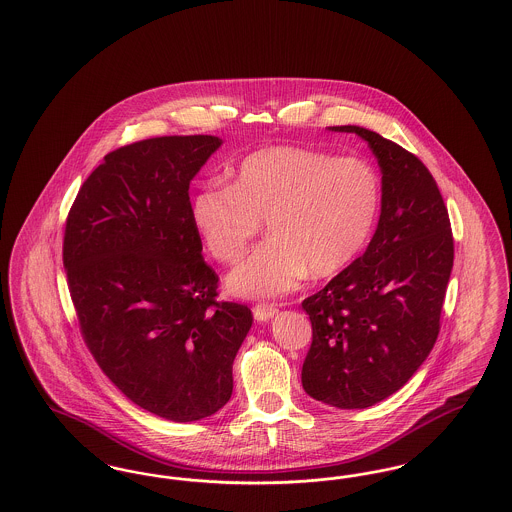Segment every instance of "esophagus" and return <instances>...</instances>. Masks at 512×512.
<instances>
[{"label":"esophagus","mask_w":512,"mask_h":512,"mask_svg":"<svg viewBox=\"0 0 512 512\" xmlns=\"http://www.w3.org/2000/svg\"><path fill=\"white\" fill-rule=\"evenodd\" d=\"M278 313V309L274 307V305H255L253 307V317L257 318L259 322H265V320H270V318L274 317Z\"/></svg>","instance_id":"1"}]
</instances>
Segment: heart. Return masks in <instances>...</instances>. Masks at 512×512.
I'll return each instance as SVG.
<instances>
[{
    "label": "heart",
    "mask_w": 512,
    "mask_h": 512,
    "mask_svg": "<svg viewBox=\"0 0 512 512\" xmlns=\"http://www.w3.org/2000/svg\"><path fill=\"white\" fill-rule=\"evenodd\" d=\"M382 205L378 171L359 157L276 146L244 157L230 186L192 197V222L209 255L232 265L267 220L270 240L228 276L242 297H278L309 276L332 278L363 251Z\"/></svg>",
    "instance_id": "heart-1"
}]
</instances>
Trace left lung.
Listing matches in <instances>:
<instances>
[{"label":"left lung","instance_id":"1","mask_svg":"<svg viewBox=\"0 0 512 512\" xmlns=\"http://www.w3.org/2000/svg\"><path fill=\"white\" fill-rule=\"evenodd\" d=\"M382 169V213L365 253L303 301L313 343L301 384L338 409L401 390L438 340L453 268V232L434 176L411 151L361 126Z\"/></svg>","mask_w":512,"mask_h":512}]
</instances>
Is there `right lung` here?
<instances>
[{
    "label": "right lung",
    "instance_id": "1",
    "mask_svg": "<svg viewBox=\"0 0 512 512\" xmlns=\"http://www.w3.org/2000/svg\"><path fill=\"white\" fill-rule=\"evenodd\" d=\"M217 136H163L119 147L82 184L65 224L80 334L99 368L138 407L174 422L222 409L253 315L217 301L203 261L190 182Z\"/></svg>",
    "mask_w": 512,
    "mask_h": 512
}]
</instances>
